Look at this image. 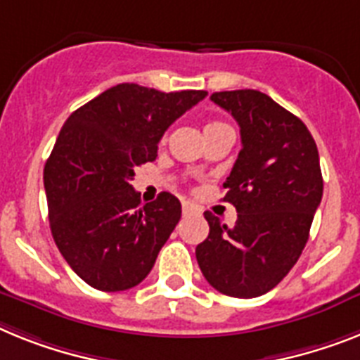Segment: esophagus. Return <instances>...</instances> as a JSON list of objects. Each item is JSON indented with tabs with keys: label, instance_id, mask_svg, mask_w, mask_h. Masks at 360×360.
<instances>
[{
	"label": "esophagus",
	"instance_id": "obj_1",
	"mask_svg": "<svg viewBox=\"0 0 360 360\" xmlns=\"http://www.w3.org/2000/svg\"><path fill=\"white\" fill-rule=\"evenodd\" d=\"M194 212V205L188 201H183V214H192Z\"/></svg>",
	"mask_w": 360,
	"mask_h": 360
}]
</instances>
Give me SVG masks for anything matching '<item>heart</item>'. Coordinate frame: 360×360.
<instances>
[{"label": "heart", "mask_w": 360, "mask_h": 360, "mask_svg": "<svg viewBox=\"0 0 360 360\" xmlns=\"http://www.w3.org/2000/svg\"><path fill=\"white\" fill-rule=\"evenodd\" d=\"M219 126H226V124H221V122H208L207 126H205V129H212V128H219Z\"/></svg>", "instance_id": "obj_1"}]
</instances>
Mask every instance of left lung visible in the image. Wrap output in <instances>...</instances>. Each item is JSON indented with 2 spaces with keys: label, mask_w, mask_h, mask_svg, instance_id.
<instances>
[{
  "label": "left lung",
  "mask_w": 360,
  "mask_h": 360,
  "mask_svg": "<svg viewBox=\"0 0 360 360\" xmlns=\"http://www.w3.org/2000/svg\"><path fill=\"white\" fill-rule=\"evenodd\" d=\"M210 101L240 126L241 150L223 183L238 219L226 226L205 212L210 232L195 258L214 289L255 298L282 282L306 247L324 190L319 150L306 124L265 93L219 91Z\"/></svg>",
  "instance_id": "8db88e82"
}]
</instances>
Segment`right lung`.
Masks as SVG:
<instances>
[{"label": "right lung", "mask_w": 360, "mask_h": 360, "mask_svg": "<svg viewBox=\"0 0 360 360\" xmlns=\"http://www.w3.org/2000/svg\"><path fill=\"white\" fill-rule=\"evenodd\" d=\"M207 91L162 93L119 84L71 113L45 162L44 186L54 243L98 291L141 283L179 223L181 203L161 192L143 205L135 168L155 161L170 124Z\"/></svg>", "instance_id": "right-lung-1"}]
</instances>
